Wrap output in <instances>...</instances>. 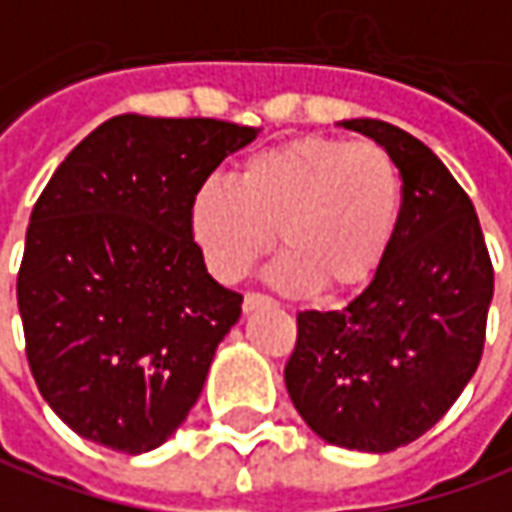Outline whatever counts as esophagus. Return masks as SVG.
<instances>
[{
    "instance_id": "34e87169",
    "label": "esophagus",
    "mask_w": 512,
    "mask_h": 512,
    "mask_svg": "<svg viewBox=\"0 0 512 512\" xmlns=\"http://www.w3.org/2000/svg\"><path fill=\"white\" fill-rule=\"evenodd\" d=\"M263 305H271V299L263 296V293H246L244 296V313H252V310H257V307Z\"/></svg>"
}]
</instances>
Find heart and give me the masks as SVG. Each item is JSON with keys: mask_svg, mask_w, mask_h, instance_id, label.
<instances>
[{"mask_svg": "<svg viewBox=\"0 0 512 512\" xmlns=\"http://www.w3.org/2000/svg\"><path fill=\"white\" fill-rule=\"evenodd\" d=\"M402 210V177L377 144L305 135L249 155L238 177H207L188 207L207 268L241 282L277 244L282 291L357 288L380 268Z\"/></svg>", "mask_w": 512, "mask_h": 512, "instance_id": "heart-1", "label": "heart"}]
</instances>
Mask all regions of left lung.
Segmentation results:
<instances>
[{
  "label": "left lung",
  "mask_w": 512,
  "mask_h": 512,
  "mask_svg": "<svg viewBox=\"0 0 512 512\" xmlns=\"http://www.w3.org/2000/svg\"><path fill=\"white\" fill-rule=\"evenodd\" d=\"M341 127L393 157L399 227L349 305L296 316L285 388L318 438L380 455L435 427L474 377L493 266L471 199L432 149L388 121Z\"/></svg>",
  "instance_id": "obj_1"
}]
</instances>
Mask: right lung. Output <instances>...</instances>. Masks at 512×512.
<instances>
[{
    "label": "right lung",
    "instance_id": "right-lung-1",
    "mask_svg": "<svg viewBox=\"0 0 512 512\" xmlns=\"http://www.w3.org/2000/svg\"><path fill=\"white\" fill-rule=\"evenodd\" d=\"M255 138L230 121L124 113L46 182L16 296L35 385L82 438L152 452L196 405L244 296L207 274L188 207Z\"/></svg>",
    "mask_w": 512,
    "mask_h": 512
}]
</instances>
